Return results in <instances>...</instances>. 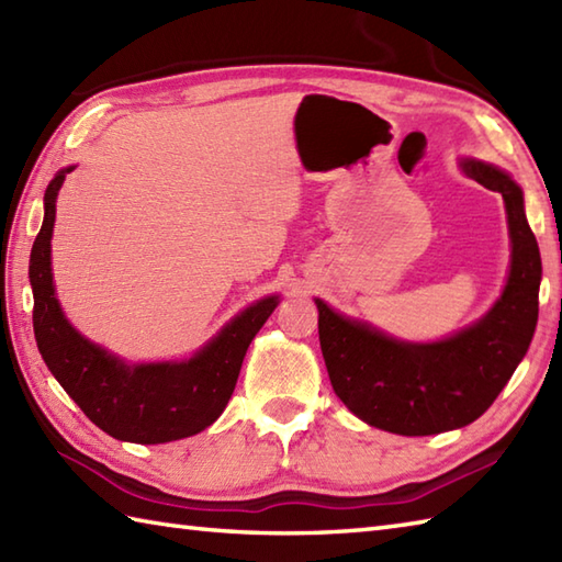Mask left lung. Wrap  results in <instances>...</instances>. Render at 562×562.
Segmentation results:
<instances>
[{
	"label": "left lung",
	"mask_w": 562,
	"mask_h": 562,
	"mask_svg": "<svg viewBox=\"0 0 562 562\" xmlns=\"http://www.w3.org/2000/svg\"><path fill=\"white\" fill-rule=\"evenodd\" d=\"M461 171L503 195L512 246L505 290L479 321L435 342H408L314 300L333 391L362 423L393 435H439L479 420L524 360L539 321L541 254L519 183L479 159H461Z\"/></svg>",
	"instance_id": "1"
}]
</instances>
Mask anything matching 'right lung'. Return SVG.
<instances>
[{
  "label": "right lung",
  "instance_id": "obj_1",
  "mask_svg": "<svg viewBox=\"0 0 562 562\" xmlns=\"http://www.w3.org/2000/svg\"><path fill=\"white\" fill-rule=\"evenodd\" d=\"M75 166L57 171L43 198V226L33 241L29 280L35 342L53 376L103 432L135 445H164L210 427L229 403L250 340L280 304V294L238 312L186 360L137 362L109 352L69 324L55 294L50 241L57 193Z\"/></svg>",
  "mask_w": 562,
  "mask_h": 562
}]
</instances>
